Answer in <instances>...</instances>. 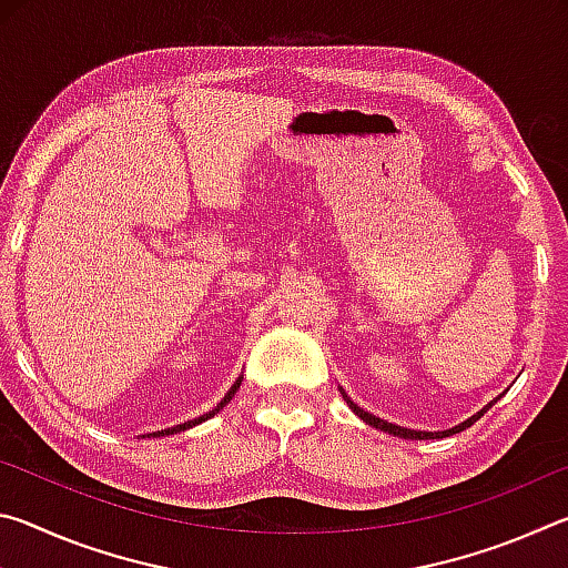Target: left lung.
Returning <instances> with one entry per match:
<instances>
[{
    "label": "left lung",
    "mask_w": 568,
    "mask_h": 568,
    "mask_svg": "<svg viewBox=\"0 0 568 568\" xmlns=\"http://www.w3.org/2000/svg\"><path fill=\"white\" fill-rule=\"evenodd\" d=\"M341 393H343V400L348 403L351 406V410L355 413V416H358L361 420H365L368 423V426H373V428H381V430H386V434H390V436H398V438H410V440H428V438H446V436H454V434H460V430H466V428H470L474 426V423L484 416V413L494 406V403L504 396H498V398H494L491 403H488V406H484L480 408L478 413H474V416L470 418H466L464 423H458V426H454V428H448V430H410V428H403V426H396V423H388V420H383V418H378V416H373V413H368V410H363L361 406H355V403L345 396V390L341 388Z\"/></svg>",
    "instance_id": "8db88e82"
}]
</instances>
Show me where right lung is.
Instances as JSON below:
<instances>
[{
    "instance_id": "obj_1",
    "label": "right lung",
    "mask_w": 568,
    "mask_h": 568,
    "mask_svg": "<svg viewBox=\"0 0 568 568\" xmlns=\"http://www.w3.org/2000/svg\"><path fill=\"white\" fill-rule=\"evenodd\" d=\"M240 381H243V378H237L235 383H233V388H230L227 393H225V398L223 400H220L217 403V406L213 408V410H207L205 413V416H200V418H195V420H187V423H180V426H175V428H165V430H158V434H148V436H172V434H180V430H187V428H192V426H197V423H203V420H207V418H213L215 416V413L217 410H223L225 406H227V403L230 400H233V396H235V393H237V388H240Z\"/></svg>"
}]
</instances>
